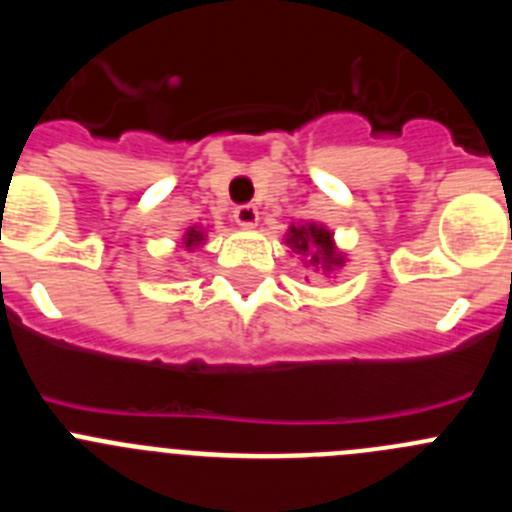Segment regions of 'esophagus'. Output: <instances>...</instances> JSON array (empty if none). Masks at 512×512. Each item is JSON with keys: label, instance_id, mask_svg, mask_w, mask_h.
Wrapping results in <instances>:
<instances>
[{"label": "esophagus", "instance_id": "34e87169", "mask_svg": "<svg viewBox=\"0 0 512 512\" xmlns=\"http://www.w3.org/2000/svg\"><path fill=\"white\" fill-rule=\"evenodd\" d=\"M233 220H236V225H241V228H253V225L259 223V210H256V205H238V208L233 210Z\"/></svg>", "mask_w": 512, "mask_h": 512}]
</instances>
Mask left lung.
<instances>
[{"mask_svg": "<svg viewBox=\"0 0 512 512\" xmlns=\"http://www.w3.org/2000/svg\"><path fill=\"white\" fill-rule=\"evenodd\" d=\"M287 243L297 253L309 256V266H317L322 271H332L337 266L345 264V256L337 251L335 238L327 231L325 225L304 223V225H289Z\"/></svg>", "mask_w": 512, "mask_h": 512, "instance_id": "1", "label": "left lung"}]
</instances>
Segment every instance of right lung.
I'll list each match as a JSON object with an SVG mask.
<instances>
[{"label": "right lung", "mask_w": 512, "mask_h": 512, "mask_svg": "<svg viewBox=\"0 0 512 512\" xmlns=\"http://www.w3.org/2000/svg\"><path fill=\"white\" fill-rule=\"evenodd\" d=\"M205 241V233L200 231L198 225H192V228H187V233H185V238H182V246L185 248H195V246H200V243Z\"/></svg>", "instance_id": "1"}]
</instances>
